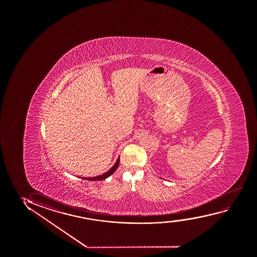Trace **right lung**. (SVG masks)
I'll list each match as a JSON object with an SVG mask.
<instances>
[{
	"label": "right lung",
	"instance_id": "add662e5",
	"mask_svg": "<svg viewBox=\"0 0 257 257\" xmlns=\"http://www.w3.org/2000/svg\"><path fill=\"white\" fill-rule=\"evenodd\" d=\"M118 164H119V159H117L115 165L113 166L112 168L109 169L108 172H106L105 174H103L102 176H96V177H88V178H83V179L88 180V181H99V180L106 179L107 177H109L110 175H112L113 173L116 171V169L118 167Z\"/></svg>",
	"mask_w": 257,
	"mask_h": 257
}]
</instances>
